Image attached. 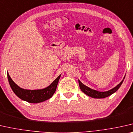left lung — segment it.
I'll return each mask as SVG.
<instances>
[{"mask_svg": "<svg viewBox=\"0 0 133 133\" xmlns=\"http://www.w3.org/2000/svg\"><path fill=\"white\" fill-rule=\"evenodd\" d=\"M125 77L123 79L121 82L118 85H116L115 87H114V88L111 89V90L107 91H104V92H102V91H98L97 90H92V89L89 88L86 85H85L84 84H83L82 82H81L80 81L78 80L79 81V87H80V89L81 91L83 92H84L85 94L87 96L91 97L92 98H106L107 97L110 96L112 94H114V92H115L116 91H117L119 87L121 85L122 82H123L124 79H125Z\"/></svg>", "mask_w": 133, "mask_h": 133, "instance_id": "obj_1", "label": "left lung"}]
</instances>
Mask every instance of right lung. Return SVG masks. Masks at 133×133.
I'll return each instance as SVG.
<instances>
[{
    "mask_svg": "<svg viewBox=\"0 0 133 133\" xmlns=\"http://www.w3.org/2000/svg\"><path fill=\"white\" fill-rule=\"evenodd\" d=\"M8 79L11 88L13 92L21 100L27 102L31 103H38L43 102L51 98L54 94L58 85L59 79L60 78L61 75L51 83V85L46 88L41 89V90H25L21 88L18 86L10 77L8 72L7 73Z\"/></svg>",
    "mask_w": 133,
    "mask_h": 133,
    "instance_id": "obj_1",
    "label": "right lung"
}]
</instances>
